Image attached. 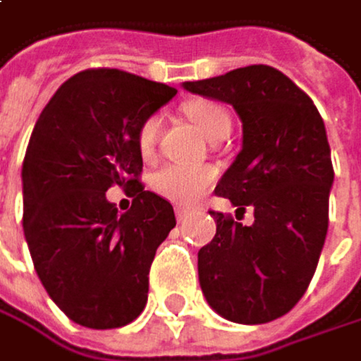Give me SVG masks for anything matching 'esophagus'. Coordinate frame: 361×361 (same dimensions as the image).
<instances>
[{
  "instance_id": "1",
  "label": "esophagus",
  "mask_w": 361,
  "mask_h": 361,
  "mask_svg": "<svg viewBox=\"0 0 361 361\" xmlns=\"http://www.w3.org/2000/svg\"><path fill=\"white\" fill-rule=\"evenodd\" d=\"M175 216H177V222H186V220L190 218V214H188L186 209H177Z\"/></svg>"
}]
</instances>
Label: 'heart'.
<instances>
[{"mask_svg":"<svg viewBox=\"0 0 361 361\" xmlns=\"http://www.w3.org/2000/svg\"><path fill=\"white\" fill-rule=\"evenodd\" d=\"M188 116L192 118V122L199 126V130L207 139H212L222 128H231L228 111L216 103H192V105H188ZM160 126H162L160 116H149L141 124L139 147L143 154H149L154 149L158 135H160ZM212 179H214V173L203 166L166 164L154 173L152 186L162 199H166L179 207H190L201 199V195L212 184Z\"/></svg>","mask_w":361,"mask_h":361,"instance_id":"obj_1","label":"heart"}]
</instances>
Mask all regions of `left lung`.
<instances>
[{
	"instance_id": "8db88e82",
	"label": "left lung",
	"mask_w": 361,
	"mask_h": 361,
	"mask_svg": "<svg viewBox=\"0 0 361 361\" xmlns=\"http://www.w3.org/2000/svg\"><path fill=\"white\" fill-rule=\"evenodd\" d=\"M182 86L237 111L241 152L216 195L237 212L254 209L250 226L212 212L216 237L199 252L203 296L228 322H273L302 298L324 250L334 182L324 120L309 94L269 65Z\"/></svg>"
}]
</instances>
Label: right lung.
<instances>
[{
  "mask_svg": "<svg viewBox=\"0 0 361 361\" xmlns=\"http://www.w3.org/2000/svg\"><path fill=\"white\" fill-rule=\"evenodd\" d=\"M177 90L120 69H86L39 114L23 162V231L35 273L75 324L109 330L147 302L158 245L175 226L169 201L143 190L139 128ZM126 188V214L104 197Z\"/></svg>",
  "mask_w": 361,
  "mask_h": 361,
  "instance_id": "1",
  "label": "right lung"
}]
</instances>
